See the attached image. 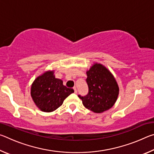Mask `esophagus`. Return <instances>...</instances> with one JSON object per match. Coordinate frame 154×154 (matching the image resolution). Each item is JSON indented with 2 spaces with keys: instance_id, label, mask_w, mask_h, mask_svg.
Listing matches in <instances>:
<instances>
[{
  "instance_id": "obj_1",
  "label": "esophagus",
  "mask_w": 154,
  "mask_h": 154,
  "mask_svg": "<svg viewBox=\"0 0 154 154\" xmlns=\"http://www.w3.org/2000/svg\"><path fill=\"white\" fill-rule=\"evenodd\" d=\"M73 90H74V92H75V94H77V88H76V87H73Z\"/></svg>"
}]
</instances>
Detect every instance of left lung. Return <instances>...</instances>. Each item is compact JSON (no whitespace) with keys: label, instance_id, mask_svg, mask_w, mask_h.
<instances>
[{"label":"left lung","instance_id":"obj_1","mask_svg":"<svg viewBox=\"0 0 154 154\" xmlns=\"http://www.w3.org/2000/svg\"><path fill=\"white\" fill-rule=\"evenodd\" d=\"M86 73L88 93L83 96L78 95L83 105L97 113L111 108L119 94V87L113 75L100 64H94Z\"/></svg>","mask_w":154,"mask_h":154}]
</instances>
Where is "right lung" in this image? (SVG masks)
<instances>
[{"instance_id": "1", "label": "right lung", "mask_w": 154, "mask_h": 154, "mask_svg": "<svg viewBox=\"0 0 154 154\" xmlns=\"http://www.w3.org/2000/svg\"><path fill=\"white\" fill-rule=\"evenodd\" d=\"M72 88L63 85L55 78L54 71H48L38 77L31 87V96L36 105L44 112H51L60 107L64 99L73 93Z\"/></svg>"}]
</instances>
